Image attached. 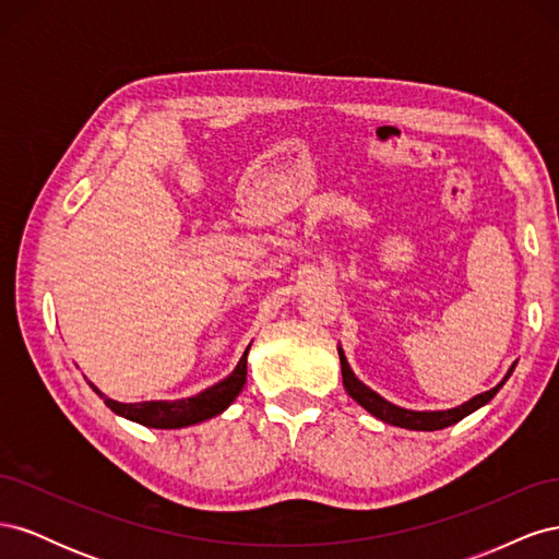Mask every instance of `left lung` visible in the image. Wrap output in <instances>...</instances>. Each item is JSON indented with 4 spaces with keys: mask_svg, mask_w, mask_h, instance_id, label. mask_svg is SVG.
I'll return each mask as SVG.
<instances>
[{
    "mask_svg": "<svg viewBox=\"0 0 559 559\" xmlns=\"http://www.w3.org/2000/svg\"><path fill=\"white\" fill-rule=\"evenodd\" d=\"M337 354H341L343 384H345V389H347V394H349L354 401H357L359 405H364V408H366L370 415L382 419L384 425H394V427L413 429V431H436V429H445V427H450V425H456V421L464 419V417L471 415L473 411H478L480 405L492 401V399L497 396L499 389L503 386V382L511 378L513 368H515V364H513L509 373H506V378H503L501 384H497L495 389H489V392H485V394L473 396L471 401H466V403H462V405H456V408H452V411L419 413V411L399 408V405L384 401L380 394H376L373 389L366 386L357 376L352 373V368H349V364H347V359H345V354H343L341 347H337Z\"/></svg>",
    "mask_w": 559,
    "mask_h": 559,
    "instance_id": "8db88e82",
    "label": "left lung"
}]
</instances>
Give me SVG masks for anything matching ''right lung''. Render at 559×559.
<instances>
[{"instance_id":"add662e5","label":"right lung","mask_w":559,"mask_h":559,"mask_svg":"<svg viewBox=\"0 0 559 559\" xmlns=\"http://www.w3.org/2000/svg\"><path fill=\"white\" fill-rule=\"evenodd\" d=\"M249 352V347H247ZM247 352L242 354L240 364L235 366L233 373L216 382L214 386L200 392L198 396L191 399H179V401H142V403H118L114 399L103 396L107 403V408H111L116 415H121L126 419L138 421V425L144 427H154V429H181V427H191L198 425V421H205L218 413H224L228 405L235 401L242 392V386L247 382Z\"/></svg>"}]
</instances>
